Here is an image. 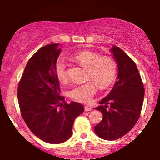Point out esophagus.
Masks as SVG:
<instances>
[{
  "label": "esophagus",
  "mask_w": 160,
  "mask_h": 160,
  "mask_svg": "<svg viewBox=\"0 0 160 160\" xmlns=\"http://www.w3.org/2000/svg\"><path fill=\"white\" fill-rule=\"evenodd\" d=\"M84 109H85L86 111H92V108L90 107H88V106H85V107H84Z\"/></svg>",
  "instance_id": "34e87169"
}]
</instances>
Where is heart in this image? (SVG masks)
<instances>
[{
  "label": "heart",
  "mask_w": 160,
  "mask_h": 160,
  "mask_svg": "<svg viewBox=\"0 0 160 160\" xmlns=\"http://www.w3.org/2000/svg\"><path fill=\"white\" fill-rule=\"evenodd\" d=\"M73 58L88 69L87 80L94 81L100 88L107 87L114 80L117 74V64L111 57L100 56L98 53L92 51L82 50L75 53ZM55 74L61 82L68 81L67 64L62 58H58L56 62ZM94 82L89 81L74 86L68 92V95L71 98L82 103L90 102L96 93V86Z\"/></svg>",
  "instance_id": "obj_1"
}]
</instances>
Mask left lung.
<instances>
[{
	"mask_svg": "<svg viewBox=\"0 0 160 160\" xmlns=\"http://www.w3.org/2000/svg\"><path fill=\"white\" fill-rule=\"evenodd\" d=\"M111 52L118 67V76L109 95L95 109L103 118L95 126V132L104 140H116L127 134L140 117L144 87L135 62L118 47ZM105 105L104 106L103 104Z\"/></svg>",
	"mask_w": 160,
	"mask_h": 160,
	"instance_id": "1",
	"label": "left lung"
}]
</instances>
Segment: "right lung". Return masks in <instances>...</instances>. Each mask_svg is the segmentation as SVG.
<instances>
[{"mask_svg":"<svg viewBox=\"0 0 160 160\" xmlns=\"http://www.w3.org/2000/svg\"><path fill=\"white\" fill-rule=\"evenodd\" d=\"M60 52L58 43L38 49L28 62L17 90L20 112L28 127L49 144L70 138L75 119L84 111L81 104H67L60 95L59 81L55 74Z\"/></svg>","mask_w":160,"mask_h":160,"instance_id":"right-lung-1","label":"right lung"}]
</instances>
